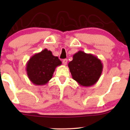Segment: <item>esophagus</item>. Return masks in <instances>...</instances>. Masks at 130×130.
Here are the masks:
<instances>
[{"mask_svg":"<svg viewBox=\"0 0 130 130\" xmlns=\"http://www.w3.org/2000/svg\"><path fill=\"white\" fill-rule=\"evenodd\" d=\"M67 62H68V60H67V59H63V60H62V63H63V64L64 65H66L67 64Z\"/></svg>","mask_w":130,"mask_h":130,"instance_id":"obj_1","label":"esophagus"}]
</instances>
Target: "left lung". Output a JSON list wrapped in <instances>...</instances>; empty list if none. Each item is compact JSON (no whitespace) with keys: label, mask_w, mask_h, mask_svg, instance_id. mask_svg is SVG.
<instances>
[{"label":"left lung","mask_w":130,"mask_h":130,"mask_svg":"<svg viewBox=\"0 0 130 130\" xmlns=\"http://www.w3.org/2000/svg\"><path fill=\"white\" fill-rule=\"evenodd\" d=\"M72 76L80 86L90 87L97 83L102 73L103 65L100 59L92 54L79 51L68 65Z\"/></svg>","instance_id":"left-lung-1"}]
</instances>
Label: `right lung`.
Segmentation results:
<instances>
[{"mask_svg":"<svg viewBox=\"0 0 130 130\" xmlns=\"http://www.w3.org/2000/svg\"><path fill=\"white\" fill-rule=\"evenodd\" d=\"M62 65L58 57L54 56L51 51L44 49L30 58L26 63L28 77L34 84L43 86L53 77L57 67Z\"/></svg>","mask_w":130,"mask_h":130,"instance_id":"right-lung-1","label":"right lung"}]
</instances>
